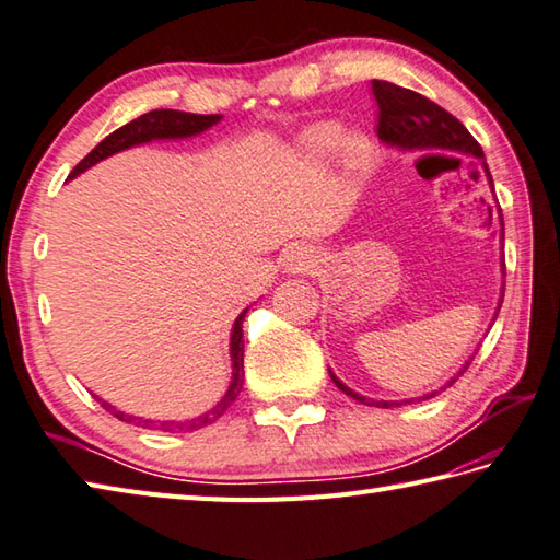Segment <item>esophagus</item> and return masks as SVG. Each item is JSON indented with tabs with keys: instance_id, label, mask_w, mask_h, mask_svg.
<instances>
[{
	"instance_id": "34e87169",
	"label": "esophagus",
	"mask_w": 560,
	"mask_h": 560,
	"mask_svg": "<svg viewBox=\"0 0 560 560\" xmlns=\"http://www.w3.org/2000/svg\"><path fill=\"white\" fill-rule=\"evenodd\" d=\"M315 265H317L315 255H313V249H308V247H293L287 255V267L291 271L305 273V271H313Z\"/></svg>"
}]
</instances>
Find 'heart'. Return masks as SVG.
<instances>
[{"instance_id":"heart-1","label":"heart","mask_w":560,"mask_h":560,"mask_svg":"<svg viewBox=\"0 0 560 560\" xmlns=\"http://www.w3.org/2000/svg\"><path fill=\"white\" fill-rule=\"evenodd\" d=\"M337 136H339V128L335 124L315 126L308 133V145L313 150H327L337 140ZM366 152H369V145L361 138H347L345 140V158H347L349 164H352V167H361V162H364Z\"/></svg>"}]
</instances>
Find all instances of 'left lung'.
<instances>
[{
	"mask_svg": "<svg viewBox=\"0 0 560 560\" xmlns=\"http://www.w3.org/2000/svg\"><path fill=\"white\" fill-rule=\"evenodd\" d=\"M371 92H374L376 98V106H378V126H376V133L383 142H388V145H396L402 150H432V148H442V150H454V152H464V155H474L476 160L483 162V170L488 174V182L492 186V177L488 172V164L483 160V148L478 145V140L468 133L466 126L458 120L456 116H452L440 104L430 102V98L412 92V90H405V86H398L393 82H383V80H371ZM500 211V208H498ZM500 235L505 240V223H502V215H500ZM470 357L466 361V366L458 371V374L446 383V386H452V383L464 374V371L470 366ZM330 376L335 381V386L347 393L349 398H354L364 405H374V408H396V405L402 402H410V400H371L359 396L352 388H347L342 381H339L332 371ZM444 386V388H446ZM434 393L424 398H432Z\"/></svg>",
	"mask_w": 560,
	"mask_h": 560,
	"instance_id": "obj_1",
	"label": "left lung"
}]
</instances>
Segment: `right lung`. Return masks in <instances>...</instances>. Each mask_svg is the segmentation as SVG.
Masks as SVG:
<instances>
[{"label": "right lung", "mask_w": 560, "mask_h": 560, "mask_svg": "<svg viewBox=\"0 0 560 560\" xmlns=\"http://www.w3.org/2000/svg\"><path fill=\"white\" fill-rule=\"evenodd\" d=\"M221 114H186V112H174V108H155V112H148L138 116L130 124L120 126L118 130H114L112 136H106L98 145L86 155L77 167L70 172V179H74L77 174H82L84 170H90L92 164L102 162L106 158H112L114 152L128 150L133 145H140V142H150V140H167V138H191L199 136L203 130H208L211 126H215L221 120ZM247 308L237 315V320L233 325V332H230V359H233V378H230V386L225 390V396L221 398V402L213 405L211 410L199 415L194 420H184V422H155V420H142V418H133V415H126L116 410L114 405H108L106 400L96 398L102 402V408L106 412H112L114 418H118L120 422L128 424H138V427H148V430H164V432H174V430H201V427L215 422L221 415L235 402V398L243 390V381H245V366H243V352H245V342H243V320H245Z\"/></svg>", "instance_id": "right-lung-1"}]
</instances>
